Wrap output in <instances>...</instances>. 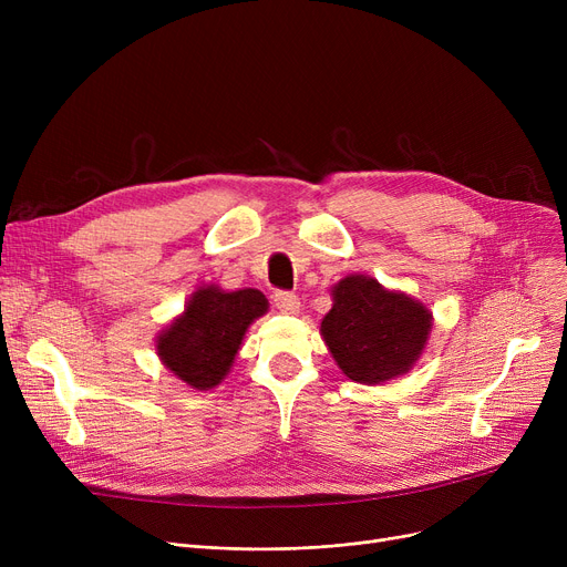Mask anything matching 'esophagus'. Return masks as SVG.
I'll return each instance as SVG.
<instances>
[{
    "label": "esophagus",
    "mask_w": 567,
    "mask_h": 567,
    "mask_svg": "<svg viewBox=\"0 0 567 567\" xmlns=\"http://www.w3.org/2000/svg\"><path fill=\"white\" fill-rule=\"evenodd\" d=\"M274 303L285 315H296V312H299V308H301L299 296H296L293 291H282V289L274 293Z\"/></svg>",
    "instance_id": "obj_1"
}]
</instances>
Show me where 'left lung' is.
Masks as SVG:
<instances>
[{
  "label": "left lung",
  "mask_w": 567,
  "mask_h": 567,
  "mask_svg": "<svg viewBox=\"0 0 567 567\" xmlns=\"http://www.w3.org/2000/svg\"><path fill=\"white\" fill-rule=\"evenodd\" d=\"M333 299L321 336L349 379L379 383L409 372L432 329V315L423 303L383 289L368 276L340 280Z\"/></svg>",
  "instance_id": "left-lung-1"
}]
</instances>
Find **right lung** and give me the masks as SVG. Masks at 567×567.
Masks as SVG:
<instances>
[{"instance_id": "add662e5", "label": "right lung", "mask_w": 567, "mask_h": 567, "mask_svg": "<svg viewBox=\"0 0 567 567\" xmlns=\"http://www.w3.org/2000/svg\"><path fill=\"white\" fill-rule=\"evenodd\" d=\"M266 308L259 289H197L186 312L158 338L161 361L193 389H214L229 372L248 326Z\"/></svg>"}]
</instances>
